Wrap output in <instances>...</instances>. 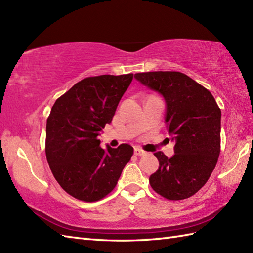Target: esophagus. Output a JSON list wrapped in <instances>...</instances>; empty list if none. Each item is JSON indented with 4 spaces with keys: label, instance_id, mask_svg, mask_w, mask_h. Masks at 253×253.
<instances>
[{
    "label": "esophagus",
    "instance_id": "obj_1",
    "mask_svg": "<svg viewBox=\"0 0 253 253\" xmlns=\"http://www.w3.org/2000/svg\"><path fill=\"white\" fill-rule=\"evenodd\" d=\"M135 154H136V155H143V154H146V151H143L142 149L136 147V148H135Z\"/></svg>",
    "mask_w": 253,
    "mask_h": 253
}]
</instances>
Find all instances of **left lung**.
Segmentation results:
<instances>
[{
  "label": "left lung",
  "mask_w": 253,
  "mask_h": 253,
  "mask_svg": "<svg viewBox=\"0 0 253 253\" xmlns=\"http://www.w3.org/2000/svg\"><path fill=\"white\" fill-rule=\"evenodd\" d=\"M135 78L162 94L165 122L175 154L154 153L159 169L150 176L152 189L168 200H184L207 184L221 151V109L206 89L179 72L138 73Z\"/></svg>",
  "instance_id": "1"
}]
</instances>
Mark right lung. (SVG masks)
Returning a JSON list of instances; mask_svg holds the SVG:
<instances>
[{
  "label": "right lung",
  "mask_w": 253,
  "mask_h": 253,
  "mask_svg": "<svg viewBox=\"0 0 253 253\" xmlns=\"http://www.w3.org/2000/svg\"><path fill=\"white\" fill-rule=\"evenodd\" d=\"M133 74L87 77L58 98L46 120L45 154L53 176L68 195L94 202L114 189L133 148L100 147Z\"/></svg>",
  "instance_id": "1"
}]
</instances>
